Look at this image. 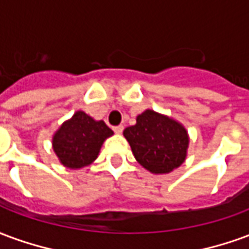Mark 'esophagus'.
I'll list each match as a JSON object with an SVG mask.
<instances>
[{
    "instance_id": "1",
    "label": "esophagus",
    "mask_w": 249,
    "mask_h": 249,
    "mask_svg": "<svg viewBox=\"0 0 249 249\" xmlns=\"http://www.w3.org/2000/svg\"><path fill=\"white\" fill-rule=\"evenodd\" d=\"M113 130L116 133H121L124 130V126L123 125H117V126H113Z\"/></svg>"
}]
</instances>
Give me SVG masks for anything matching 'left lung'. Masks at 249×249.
<instances>
[{"label": "left lung", "mask_w": 249, "mask_h": 249, "mask_svg": "<svg viewBox=\"0 0 249 249\" xmlns=\"http://www.w3.org/2000/svg\"><path fill=\"white\" fill-rule=\"evenodd\" d=\"M136 121L125 128L124 136L142 167L152 173H169L183 164L189 142L183 125L149 109Z\"/></svg>", "instance_id": "obj_1"}]
</instances>
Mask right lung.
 I'll return each instance as SVG.
<instances>
[{"label": "right lung", "instance_id": "right-lung-1", "mask_svg": "<svg viewBox=\"0 0 249 249\" xmlns=\"http://www.w3.org/2000/svg\"><path fill=\"white\" fill-rule=\"evenodd\" d=\"M112 135L113 130L104 121L77 112L56 132L53 149L65 167L77 169L94 161L104 140Z\"/></svg>", "mask_w": 249, "mask_h": 249}]
</instances>
